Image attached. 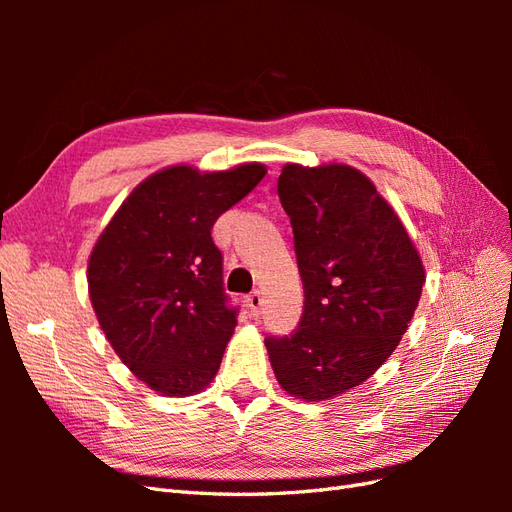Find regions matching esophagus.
<instances>
[{
  "label": "esophagus",
  "mask_w": 512,
  "mask_h": 512,
  "mask_svg": "<svg viewBox=\"0 0 512 512\" xmlns=\"http://www.w3.org/2000/svg\"><path fill=\"white\" fill-rule=\"evenodd\" d=\"M247 307H250V312L254 316H258L260 307H262V292L260 290H254L252 294H247Z\"/></svg>",
  "instance_id": "esophagus-1"
}]
</instances>
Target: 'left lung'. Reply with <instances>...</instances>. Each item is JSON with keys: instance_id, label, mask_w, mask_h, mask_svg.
Listing matches in <instances>:
<instances>
[{"instance_id": "8db88e82", "label": "left lung", "mask_w": 512, "mask_h": 512, "mask_svg": "<svg viewBox=\"0 0 512 512\" xmlns=\"http://www.w3.org/2000/svg\"><path fill=\"white\" fill-rule=\"evenodd\" d=\"M277 194L292 224L305 301L294 333L265 339L269 361L288 395L333 399L374 376L399 346L425 267L399 215L361 170L286 164Z\"/></svg>"}]
</instances>
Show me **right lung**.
I'll list each match as a JSON object with an SVG mask.
<instances>
[{"label": "right lung", "mask_w": 512, "mask_h": 512, "mask_svg": "<svg viewBox=\"0 0 512 512\" xmlns=\"http://www.w3.org/2000/svg\"><path fill=\"white\" fill-rule=\"evenodd\" d=\"M267 166L149 175L123 200L89 254L87 286L108 344L164 397L205 391L237 327L226 305L215 220L250 194Z\"/></svg>", "instance_id": "add662e5"}]
</instances>
